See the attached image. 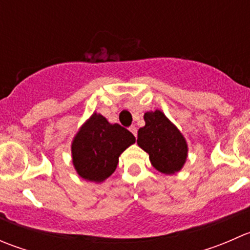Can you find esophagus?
Segmentation results:
<instances>
[{"label":"esophagus","instance_id":"34e87169","mask_svg":"<svg viewBox=\"0 0 250 250\" xmlns=\"http://www.w3.org/2000/svg\"><path fill=\"white\" fill-rule=\"evenodd\" d=\"M129 130L133 133V135H134V137H137L138 132H137V127H135V125H130Z\"/></svg>","mask_w":250,"mask_h":250}]
</instances>
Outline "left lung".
Segmentation results:
<instances>
[{
  "label": "left lung",
  "instance_id": "left-lung-1",
  "mask_svg": "<svg viewBox=\"0 0 250 250\" xmlns=\"http://www.w3.org/2000/svg\"><path fill=\"white\" fill-rule=\"evenodd\" d=\"M144 120L145 125L138 130V145L148 153L151 165L158 172H179L188 158L184 135L160 110L146 112Z\"/></svg>",
  "mask_w": 250,
  "mask_h": 250
}]
</instances>
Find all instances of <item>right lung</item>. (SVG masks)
Returning a JSON list of instances; mask_svg holds the SVG:
<instances>
[{
  "instance_id": "obj_1",
  "label": "right lung",
  "mask_w": 250,
  "mask_h": 250,
  "mask_svg": "<svg viewBox=\"0 0 250 250\" xmlns=\"http://www.w3.org/2000/svg\"><path fill=\"white\" fill-rule=\"evenodd\" d=\"M135 143V137L122 125H111L94 112L75 135L72 163L81 178L103 183L116 170L121 153Z\"/></svg>"
}]
</instances>
